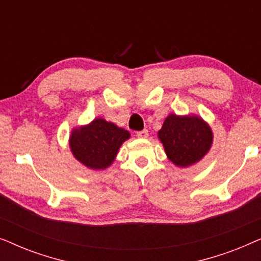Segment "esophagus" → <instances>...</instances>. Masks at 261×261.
<instances>
[{
    "label": "esophagus",
    "mask_w": 261,
    "mask_h": 261,
    "mask_svg": "<svg viewBox=\"0 0 261 261\" xmlns=\"http://www.w3.org/2000/svg\"><path fill=\"white\" fill-rule=\"evenodd\" d=\"M137 137L141 138V139L147 138L148 137V130L147 129H142L140 132H137Z\"/></svg>",
    "instance_id": "obj_1"
}]
</instances>
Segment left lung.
I'll list each match as a JSON object with an SVG mask.
<instances>
[{"instance_id":"left-lung-1","label":"left lung","mask_w":261,"mask_h":261,"mask_svg":"<svg viewBox=\"0 0 261 261\" xmlns=\"http://www.w3.org/2000/svg\"><path fill=\"white\" fill-rule=\"evenodd\" d=\"M158 138L165 148L167 158L179 167L198 163L213 144L212 128L196 115L178 116L171 114L164 121Z\"/></svg>"}]
</instances>
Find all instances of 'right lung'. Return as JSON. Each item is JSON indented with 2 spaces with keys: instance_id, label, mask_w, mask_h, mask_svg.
Returning <instances> with one entry per match:
<instances>
[{
  "instance_id": "right-lung-1",
  "label": "right lung",
  "mask_w": 261,
  "mask_h": 261,
  "mask_svg": "<svg viewBox=\"0 0 261 261\" xmlns=\"http://www.w3.org/2000/svg\"><path fill=\"white\" fill-rule=\"evenodd\" d=\"M129 132L105 119H95L87 126L74 128L70 135V148L74 158L92 170H105L115 160L119 148Z\"/></svg>"
}]
</instances>
